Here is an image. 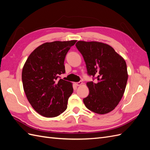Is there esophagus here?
<instances>
[{
    "label": "esophagus",
    "mask_w": 150,
    "mask_h": 150,
    "mask_svg": "<svg viewBox=\"0 0 150 150\" xmlns=\"http://www.w3.org/2000/svg\"><path fill=\"white\" fill-rule=\"evenodd\" d=\"M82 81H80V82H76V83H75V84H76V86H82Z\"/></svg>",
    "instance_id": "obj_1"
}]
</instances>
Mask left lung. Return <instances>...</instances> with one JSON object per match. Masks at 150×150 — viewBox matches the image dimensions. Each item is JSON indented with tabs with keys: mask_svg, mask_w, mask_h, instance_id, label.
I'll return each instance as SVG.
<instances>
[{
	"mask_svg": "<svg viewBox=\"0 0 150 150\" xmlns=\"http://www.w3.org/2000/svg\"><path fill=\"white\" fill-rule=\"evenodd\" d=\"M86 62L87 74L96 76L97 83L87 82V108L103 115L112 112L120 101L128 79L125 59L108 44L97 41H78L75 44Z\"/></svg>",
	"mask_w": 150,
	"mask_h": 150,
	"instance_id": "left-lung-1",
	"label": "left lung"
}]
</instances>
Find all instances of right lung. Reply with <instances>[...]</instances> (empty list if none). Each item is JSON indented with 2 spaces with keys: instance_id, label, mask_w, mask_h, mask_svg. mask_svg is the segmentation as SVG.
Here are the masks:
<instances>
[{
  "instance_id": "1",
  "label": "right lung",
  "mask_w": 150,
  "mask_h": 150,
  "mask_svg": "<svg viewBox=\"0 0 150 150\" xmlns=\"http://www.w3.org/2000/svg\"><path fill=\"white\" fill-rule=\"evenodd\" d=\"M76 40L45 42L26 59L22 70L23 89L30 104L42 116L55 117L67 108L72 83L57 80L64 74V61Z\"/></svg>"
}]
</instances>
